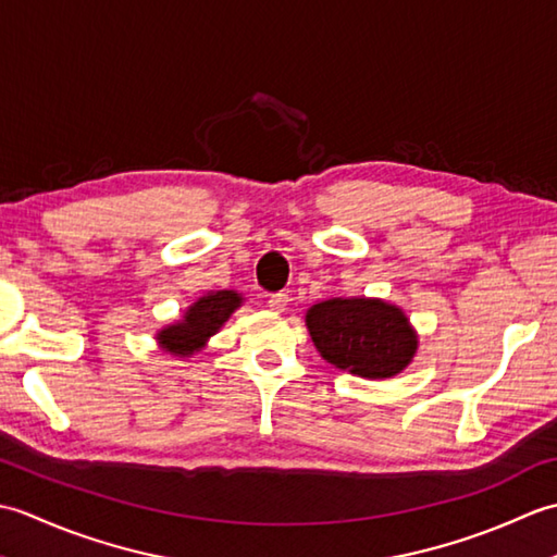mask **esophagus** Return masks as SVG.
Listing matches in <instances>:
<instances>
[{"label":"esophagus","instance_id":"1","mask_svg":"<svg viewBox=\"0 0 557 557\" xmlns=\"http://www.w3.org/2000/svg\"><path fill=\"white\" fill-rule=\"evenodd\" d=\"M268 306H270L272 313H285L287 306H289V297H287V294H282V292L280 294H270Z\"/></svg>","mask_w":557,"mask_h":557}]
</instances>
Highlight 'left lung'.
<instances>
[{"mask_svg": "<svg viewBox=\"0 0 557 557\" xmlns=\"http://www.w3.org/2000/svg\"><path fill=\"white\" fill-rule=\"evenodd\" d=\"M318 354L366 381L395 377L419 351V333L399 306L375 297L325 299L306 311Z\"/></svg>", "mask_w": 557, "mask_h": 557, "instance_id": "1", "label": "left lung"}]
</instances>
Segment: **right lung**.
Segmentation results:
<instances>
[{
	"instance_id": "1",
	"label": "right lung",
	"mask_w": 557,
	"mask_h": 557,
	"mask_svg": "<svg viewBox=\"0 0 557 557\" xmlns=\"http://www.w3.org/2000/svg\"><path fill=\"white\" fill-rule=\"evenodd\" d=\"M242 304L244 297L236 289H218L203 294V297L188 306L180 321L158 330V347L172 354V357H191V354L208 347V339L220 333V327L230 321L232 313Z\"/></svg>"
}]
</instances>
